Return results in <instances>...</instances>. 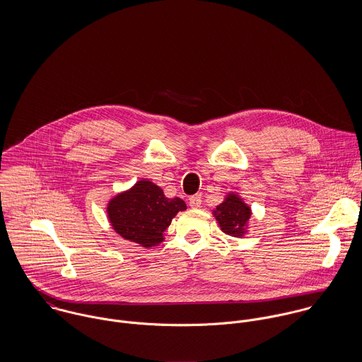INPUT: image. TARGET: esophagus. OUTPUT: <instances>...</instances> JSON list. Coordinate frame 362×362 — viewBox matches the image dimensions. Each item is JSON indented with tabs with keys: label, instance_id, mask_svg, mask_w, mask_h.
<instances>
[{
	"label": "esophagus",
	"instance_id": "esophagus-1",
	"mask_svg": "<svg viewBox=\"0 0 362 362\" xmlns=\"http://www.w3.org/2000/svg\"><path fill=\"white\" fill-rule=\"evenodd\" d=\"M202 205V197L201 195H194L189 198V206L192 209H198Z\"/></svg>",
	"mask_w": 362,
	"mask_h": 362
}]
</instances>
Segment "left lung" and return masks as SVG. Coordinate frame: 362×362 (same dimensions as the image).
Masks as SVG:
<instances>
[{"label":"left lung","instance_id":"1","mask_svg":"<svg viewBox=\"0 0 362 362\" xmlns=\"http://www.w3.org/2000/svg\"><path fill=\"white\" fill-rule=\"evenodd\" d=\"M223 233L233 237H244L248 233L252 209L237 192H228L224 201L211 210Z\"/></svg>","mask_w":362,"mask_h":362}]
</instances>
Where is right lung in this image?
I'll return each mask as SVG.
<instances>
[{
  "instance_id": "obj_1",
  "label": "right lung",
  "mask_w": 362,
  "mask_h": 362,
  "mask_svg": "<svg viewBox=\"0 0 362 362\" xmlns=\"http://www.w3.org/2000/svg\"><path fill=\"white\" fill-rule=\"evenodd\" d=\"M107 218L122 238L142 248L164 241V231L178 211L187 210L181 198H167L151 180H139L107 204Z\"/></svg>"
}]
</instances>
